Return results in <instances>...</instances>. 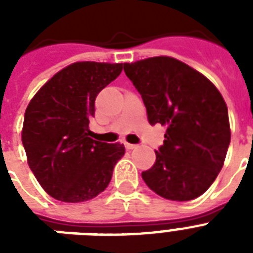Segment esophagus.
Returning <instances> with one entry per match:
<instances>
[{
  "instance_id": "obj_1",
  "label": "esophagus",
  "mask_w": 253,
  "mask_h": 253,
  "mask_svg": "<svg viewBox=\"0 0 253 253\" xmlns=\"http://www.w3.org/2000/svg\"><path fill=\"white\" fill-rule=\"evenodd\" d=\"M125 147H126L127 150H134V148H136V144H131V143L128 142H125Z\"/></svg>"
}]
</instances>
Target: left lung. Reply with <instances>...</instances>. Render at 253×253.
Segmentation results:
<instances>
[{
	"instance_id": "obj_1",
	"label": "left lung",
	"mask_w": 253,
	"mask_h": 253,
	"mask_svg": "<svg viewBox=\"0 0 253 253\" xmlns=\"http://www.w3.org/2000/svg\"><path fill=\"white\" fill-rule=\"evenodd\" d=\"M123 69L142 94L151 125L167 127L156 162L142 173L144 182L166 200L200 197L220 172L231 140L222 94L208 77L174 57L125 63Z\"/></svg>"
}]
</instances>
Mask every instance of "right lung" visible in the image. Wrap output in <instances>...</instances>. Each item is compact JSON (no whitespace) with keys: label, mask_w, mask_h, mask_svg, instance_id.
Segmentation results:
<instances>
[{"label":"right lung","mask_w":253,"mask_h":253,"mask_svg":"<svg viewBox=\"0 0 253 253\" xmlns=\"http://www.w3.org/2000/svg\"><path fill=\"white\" fill-rule=\"evenodd\" d=\"M121 63L77 61L53 75L25 113L22 143L45 193L61 202H84L107 188L123 144L91 139L95 97L122 72Z\"/></svg>","instance_id":"right-lung-1"}]
</instances>
